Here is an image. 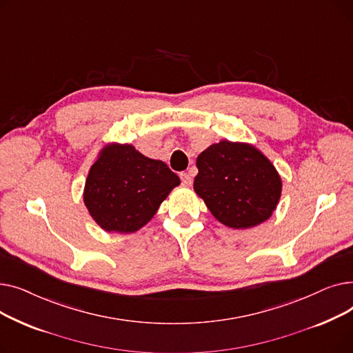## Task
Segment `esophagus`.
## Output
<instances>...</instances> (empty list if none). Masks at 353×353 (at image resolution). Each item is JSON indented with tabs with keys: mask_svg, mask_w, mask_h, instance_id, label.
Wrapping results in <instances>:
<instances>
[{
	"mask_svg": "<svg viewBox=\"0 0 353 353\" xmlns=\"http://www.w3.org/2000/svg\"><path fill=\"white\" fill-rule=\"evenodd\" d=\"M180 179H181V184L183 186H192V176L189 173H181L180 174Z\"/></svg>",
	"mask_w": 353,
	"mask_h": 353,
	"instance_id": "1",
	"label": "esophagus"
}]
</instances>
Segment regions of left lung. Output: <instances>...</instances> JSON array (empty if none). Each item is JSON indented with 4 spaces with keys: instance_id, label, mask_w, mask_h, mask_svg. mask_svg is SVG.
Returning a JSON list of instances; mask_svg holds the SVG:
<instances>
[{
    "instance_id": "obj_1",
    "label": "left lung",
    "mask_w": 353,
    "mask_h": 353,
    "mask_svg": "<svg viewBox=\"0 0 353 353\" xmlns=\"http://www.w3.org/2000/svg\"><path fill=\"white\" fill-rule=\"evenodd\" d=\"M194 192L228 228L249 229L266 221L282 194L270 160L252 144L221 140L197 156Z\"/></svg>"
}]
</instances>
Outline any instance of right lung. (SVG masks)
I'll return each mask as SVG.
<instances>
[{
	"label": "right lung",
	"mask_w": 353,
	"mask_h": 353,
	"mask_svg": "<svg viewBox=\"0 0 353 353\" xmlns=\"http://www.w3.org/2000/svg\"><path fill=\"white\" fill-rule=\"evenodd\" d=\"M180 179L161 160L143 156L132 144L101 148L84 186V205L105 232L133 233L152 220Z\"/></svg>",
	"instance_id": "obj_1"
}]
</instances>
